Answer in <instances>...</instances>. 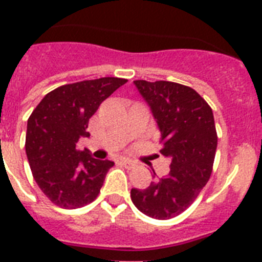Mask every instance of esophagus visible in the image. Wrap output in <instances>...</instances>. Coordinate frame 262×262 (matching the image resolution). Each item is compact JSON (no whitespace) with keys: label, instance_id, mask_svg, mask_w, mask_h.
Here are the masks:
<instances>
[{"label":"esophagus","instance_id":"34e87169","mask_svg":"<svg viewBox=\"0 0 262 262\" xmlns=\"http://www.w3.org/2000/svg\"><path fill=\"white\" fill-rule=\"evenodd\" d=\"M121 164H122L125 168H135L136 166H137V164H136V162H133V160H129V159H122L121 160Z\"/></svg>","mask_w":262,"mask_h":262}]
</instances>
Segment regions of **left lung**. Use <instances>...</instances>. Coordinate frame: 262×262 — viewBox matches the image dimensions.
<instances>
[{
  "mask_svg": "<svg viewBox=\"0 0 262 262\" xmlns=\"http://www.w3.org/2000/svg\"><path fill=\"white\" fill-rule=\"evenodd\" d=\"M135 84L160 129V154L171 163L167 177L147 189H132V201L149 217L172 219L194 203L211 178L217 147L213 113L187 85L163 80H136Z\"/></svg>",
  "mask_w": 262,
  "mask_h": 262,
  "instance_id": "8db88e82",
  "label": "left lung"
}]
</instances>
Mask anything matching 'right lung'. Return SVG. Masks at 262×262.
<instances>
[{"label":"right lung","instance_id":"right-lung-1","mask_svg":"<svg viewBox=\"0 0 262 262\" xmlns=\"http://www.w3.org/2000/svg\"><path fill=\"white\" fill-rule=\"evenodd\" d=\"M102 77L65 84L40 100L28 118L26 154L32 177L51 203L76 209L99 195L114 163L79 151L77 141L88 137V121L100 103L126 83Z\"/></svg>","mask_w":262,"mask_h":262}]
</instances>
